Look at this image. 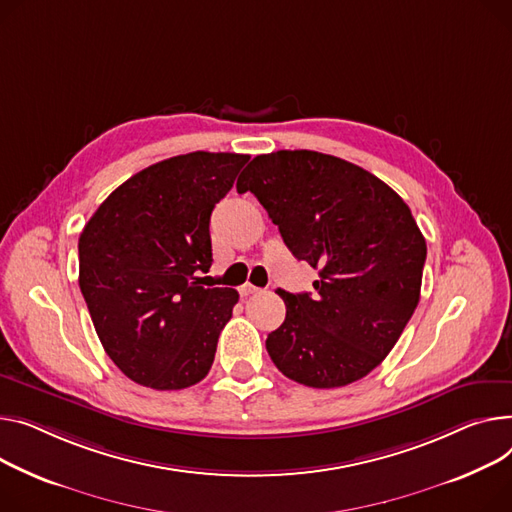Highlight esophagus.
Returning a JSON list of instances; mask_svg holds the SVG:
<instances>
[{
    "instance_id": "1",
    "label": "esophagus",
    "mask_w": 512,
    "mask_h": 512,
    "mask_svg": "<svg viewBox=\"0 0 512 512\" xmlns=\"http://www.w3.org/2000/svg\"><path fill=\"white\" fill-rule=\"evenodd\" d=\"M255 292H259V288L253 286V284H243V286H241V296H251V294H255Z\"/></svg>"
}]
</instances>
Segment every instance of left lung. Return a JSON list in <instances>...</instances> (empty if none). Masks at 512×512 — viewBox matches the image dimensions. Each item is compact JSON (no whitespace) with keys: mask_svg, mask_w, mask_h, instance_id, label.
Listing matches in <instances>:
<instances>
[{"mask_svg":"<svg viewBox=\"0 0 512 512\" xmlns=\"http://www.w3.org/2000/svg\"><path fill=\"white\" fill-rule=\"evenodd\" d=\"M280 228L286 247L319 269L315 292L290 294L265 348L288 379L346 387L377 368L412 319L426 241L407 203L368 170L313 150L255 156L236 183Z\"/></svg>","mask_w":512,"mask_h":512,"instance_id":"8db88e82","label":"left lung"}]
</instances>
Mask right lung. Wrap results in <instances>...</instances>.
<instances>
[{
    "instance_id": "add662e5",
    "label": "right lung",
    "mask_w": 512,
    "mask_h": 512,
    "mask_svg": "<svg viewBox=\"0 0 512 512\" xmlns=\"http://www.w3.org/2000/svg\"><path fill=\"white\" fill-rule=\"evenodd\" d=\"M247 154L156 162L100 203L80 234V290L102 348L133 383L177 391L212 368L238 292L203 288L210 216Z\"/></svg>"
}]
</instances>
